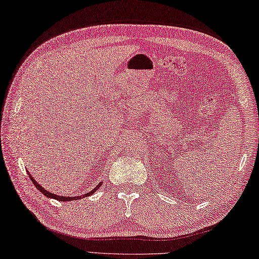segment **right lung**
<instances>
[{
  "label": "right lung",
  "mask_w": 259,
  "mask_h": 259,
  "mask_svg": "<svg viewBox=\"0 0 259 259\" xmlns=\"http://www.w3.org/2000/svg\"><path fill=\"white\" fill-rule=\"evenodd\" d=\"M28 176H29V178H30V180L32 181V183H34L35 185V187L37 188V189H38L41 194H43L44 196H46L48 197V198H53V199H56V200H60V201H69V200H78V199H81V198H84V197H88V196H91V195H93V194H95V191L98 189V188H100L101 186H102V182H100L98 183V185L96 186V188H94V189L92 190V191H89V192H87L86 195H82V196H76V197H63V196H58V195H55V194H52V192H50L49 190H46L45 188H43L41 187L38 182H36V180L34 178L31 177V175L29 172H28Z\"/></svg>",
  "instance_id": "add662e5"
}]
</instances>
